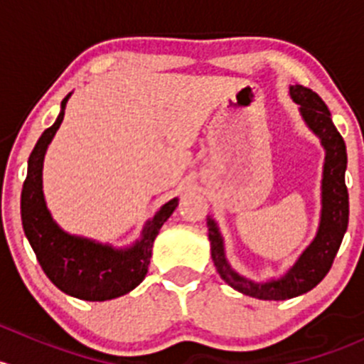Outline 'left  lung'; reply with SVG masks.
I'll list each match as a JSON object with an SVG mask.
<instances>
[{
  "label": "left lung",
  "mask_w": 364,
  "mask_h": 364,
  "mask_svg": "<svg viewBox=\"0 0 364 364\" xmlns=\"http://www.w3.org/2000/svg\"><path fill=\"white\" fill-rule=\"evenodd\" d=\"M289 93H291L292 100L301 105L299 111L304 123L321 139V144L326 149L321 186L322 209L317 236L284 277L259 284V282H252L250 278L241 277L227 262L222 234H220L215 220L208 216L211 257L220 277L241 294L266 301L291 299V297L311 291L315 285L321 284L322 278L331 269L333 260L338 253L341 240H343V234L348 225V192L345 186L347 149H345L343 137L333 124L328 105L315 91L296 84V86L289 87Z\"/></svg>",
  "instance_id": "left-lung-1"
}]
</instances>
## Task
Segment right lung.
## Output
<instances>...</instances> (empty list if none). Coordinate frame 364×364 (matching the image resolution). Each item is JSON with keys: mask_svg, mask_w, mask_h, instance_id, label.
Instances as JSON below:
<instances>
[{"mask_svg": "<svg viewBox=\"0 0 364 364\" xmlns=\"http://www.w3.org/2000/svg\"><path fill=\"white\" fill-rule=\"evenodd\" d=\"M68 98L70 95L61 102L56 123L43 132L29 155L28 176L21 196V216L26 237L43 273L60 291L84 301H107L134 291L144 280L155 237L178 205V199L161 205L153 220L146 223L141 241L124 250L65 232L46 205L42 167L47 146L63 121Z\"/></svg>", "mask_w": 364, "mask_h": 364, "instance_id": "add662e5", "label": "right lung"}]
</instances>
